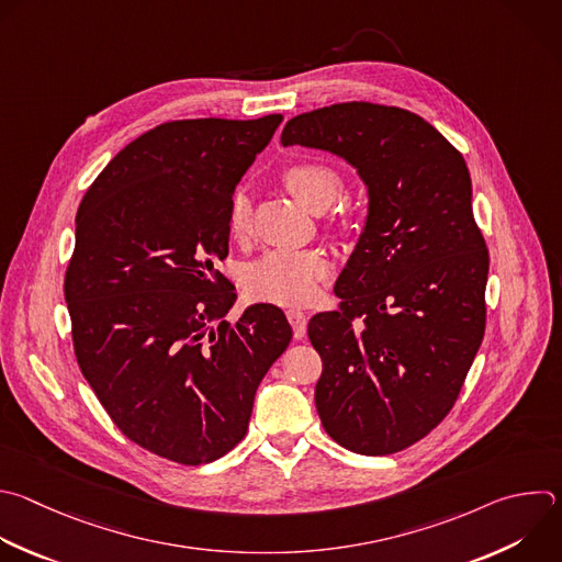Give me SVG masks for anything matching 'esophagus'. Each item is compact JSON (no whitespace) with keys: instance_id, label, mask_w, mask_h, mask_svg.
Here are the masks:
<instances>
[{"instance_id":"34e87169","label":"esophagus","mask_w":562,"mask_h":562,"mask_svg":"<svg viewBox=\"0 0 562 562\" xmlns=\"http://www.w3.org/2000/svg\"><path fill=\"white\" fill-rule=\"evenodd\" d=\"M286 317H289V322L293 326V335L297 339H302L306 335V322H308L306 313L300 311V308H291V311H286Z\"/></svg>"}]
</instances>
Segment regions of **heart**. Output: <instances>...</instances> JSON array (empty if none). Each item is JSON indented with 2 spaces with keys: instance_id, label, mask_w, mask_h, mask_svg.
<instances>
[{
  "instance_id": "1",
  "label": "heart",
  "mask_w": 562,
  "mask_h": 562,
  "mask_svg": "<svg viewBox=\"0 0 562 562\" xmlns=\"http://www.w3.org/2000/svg\"><path fill=\"white\" fill-rule=\"evenodd\" d=\"M282 182L308 212L315 214L326 212L344 190L339 171L322 160L291 162L282 171ZM251 199L245 192H238L232 199L227 214L232 238H247L251 234ZM330 269L333 262L322 249H273L247 267L243 282L254 300L297 306L317 295L319 284Z\"/></svg>"
}]
</instances>
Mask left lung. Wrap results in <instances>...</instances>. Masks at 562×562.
Segmentation results:
<instances>
[{
    "mask_svg": "<svg viewBox=\"0 0 562 562\" xmlns=\"http://www.w3.org/2000/svg\"><path fill=\"white\" fill-rule=\"evenodd\" d=\"M280 140L344 158L366 184L339 308L308 322L315 406L341 448L400 452L452 411L485 333L490 256L468 165L422 116L366 101L293 116Z\"/></svg>",
    "mask_w": 562,
    "mask_h": 562,
    "instance_id": "obj_1",
    "label": "left lung"
}]
</instances>
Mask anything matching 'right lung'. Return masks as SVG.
Masks as SVG:
<instances>
[{
	"instance_id": "right-lung-1",
	"label": "right lung",
	"mask_w": 562,
	"mask_h": 562,
	"mask_svg": "<svg viewBox=\"0 0 562 562\" xmlns=\"http://www.w3.org/2000/svg\"><path fill=\"white\" fill-rule=\"evenodd\" d=\"M280 123H162L105 165L77 212L64 293L79 368L127 439L182 465L243 441L293 337L273 304L212 326L236 302L214 269L229 254L234 190Z\"/></svg>"
}]
</instances>
